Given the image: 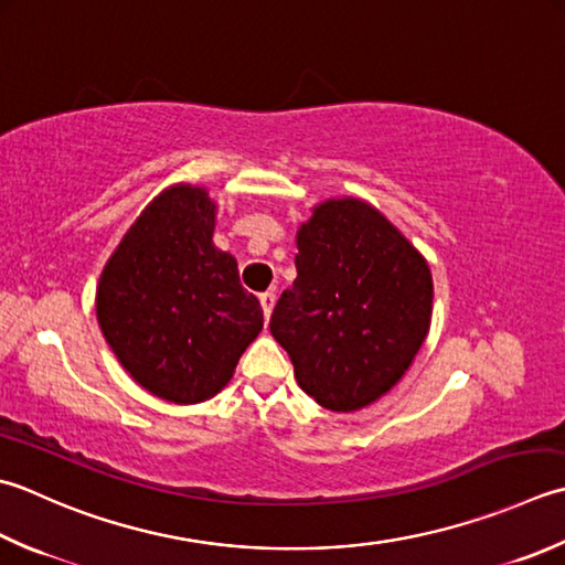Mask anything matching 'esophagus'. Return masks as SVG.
Segmentation results:
<instances>
[{
  "instance_id": "1",
  "label": "esophagus",
  "mask_w": 565,
  "mask_h": 565,
  "mask_svg": "<svg viewBox=\"0 0 565 565\" xmlns=\"http://www.w3.org/2000/svg\"><path fill=\"white\" fill-rule=\"evenodd\" d=\"M259 303H262V311H264V318H269L271 311H274V303H276V296L274 291H267L259 296Z\"/></svg>"
}]
</instances>
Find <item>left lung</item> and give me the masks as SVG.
<instances>
[{
    "label": "left lung",
    "instance_id": "1",
    "mask_svg": "<svg viewBox=\"0 0 565 565\" xmlns=\"http://www.w3.org/2000/svg\"><path fill=\"white\" fill-rule=\"evenodd\" d=\"M296 281L269 320L296 382L330 412H358L404 377L434 311L430 269L377 207L330 198L296 235Z\"/></svg>",
    "mask_w": 565,
    "mask_h": 565
}]
</instances>
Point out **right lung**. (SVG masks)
Segmentation results:
<instances>
[{
  "label": "right lung",
  "instance_id": "add662e5",
  "mask_svg": "<svg viewBox=\"0 0 565 565\" xmlns=\"http://www.w3.org/2000/svg\"><path fill=\"white\" fill-rule=\"evenodd\" d=\"M205 188H166L141 210L99 274L95 311L131 380L173 404H198L232 380L264 326L237 262L213 245Z\"/></svg>",
  "mask_w": 565,
  "mask_h": 565
}]
</instances>
